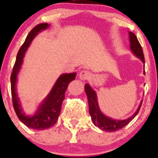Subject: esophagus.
<instances>
[{
  "mask_svg": "<svg viewBox=\"0 0 158 158\" xmlns=\"http://www.w3.org/2000/svg\"><path fill=\"white\" fill-rule=\"evenodd\" d=\"M90 77V74L88 71L87 70H81L79 73V78L81 80H87Z\"/></svg>",
  "mask_w": 158,
  "mask_h": 158,
  "instance_id": "1",
  "label": "esophagus"
}]
</instances>
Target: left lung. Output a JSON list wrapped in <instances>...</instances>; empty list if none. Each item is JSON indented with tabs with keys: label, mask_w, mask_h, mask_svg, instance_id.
Here are the masks:
<instances>
[{
	"label": "left lung",
	"mask_w": 158,
	"mask_h": 158,
	"mask_svg": "<svg viewBox=\"0 0 158 158\" xmlns=\"http://www.w3.org/2000/svg\"><path fill=\"white\" fill-rule=\"evenodd\" d=\"M129 40H130V48H131V51L133 53L138 57L139 59H141L143 64H145V59H144V54H143L142 47L138 41L137 36H136L133 32H129ZM144 74L145 70L143 71ZM85 90L86 92L87 97L88 99V106H89V113L90 117H91L92 121H93L94 124L96 126L99 127L100 129L103 131L112 132L116 131L117 130L121 129L123 127H125L126 125H128L138 114L140 107L142 106V102L138 107V109L136 110V112L133 115L129 118L126 119H123V120H117V119H114L110 117H106L101 112L99 109V106H98L97 102V94L94 90L90 88V86L88 84L85 85Z\"/></svg>",
	"instance_id": "1"
}]
</instances>
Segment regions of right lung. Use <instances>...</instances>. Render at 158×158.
<instances>
[{"label": "right lung", "mask_w": 158, "mask_h": 158, "mask_svg": "<svg viewBox=\"0 0 158 158\" xmlns=\"http://www.w3.org/2000/svg\"><path fill=\"white\" fill-rule=\"evenodd\" d=\"M48 27L49 24L47 23H39L29 32L24 43L18 52L15 63L14 64L10 77L12 103L16 115L23 124L26 125L29 128L35 130H44L56 124L60 114L61 104L64 99L65 91L68 88L69 83L76 79V75H77L76 73H65L61 75L57 79L54 86L52 87L51 91L48 94V97L45 98L35 114L32 116H27L23 111L16 93L17 75L22 64L25 52L30 46L32 39L39 32L46 30Z\"/></svg>", "instance_id": "right-lung-1"}]
</instances>
